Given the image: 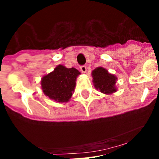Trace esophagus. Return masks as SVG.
I'll list each match as a JSON object with an SVG mask.
<instances>
[{"mask_svg":"<svg viewBox=\"0 0 159 159\" xmlns=\"http://www.w3.org/2000/svg\"><path fill=\"white\" fill-rule=\"evenodd\" d=\"M80 69H81V71L82 72V73H86V72H87V67H86V66H81V67H80Z\"/></svg>","mask_w":159,"mask_h":159,"instance_id":"34e87169","label":"esophagus"}]
</instances>
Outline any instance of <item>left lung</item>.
I'll list each match as a JSON object with an SVG mask.
<instances>
[{"label":"left lung","mask_w":159,"mask_h":159,"mask_svg":"<svg viewBox=\"0 0 159 159\" xmlns=\"http://www.w3.org/2000/svg\"><path fill=\"white\" fill-rule=\"evenodd\" d=\"M94 87L96 90L106 95H111L117 91L116 83L117 78L116 75L110 74L106 68L102 67H96L92 71Z\"/></svg>","instance_id":"8db88e82"}]
</instances>
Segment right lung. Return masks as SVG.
Returning a JSON list of instances; mask_svg holds the SVG:
<instances>
[{
	"instance_id": "add662e5",
	"label": "right lung",
	"mask_w": 159,
	"mask_h": 159,
	"mask_svg": "<svg viewBox=\"0 0 159 159\" xmlns=\"http://www.w3.org/2000/svg\"><path fill=\"white\" fill-rule=\"evenodd\" d=\"M81 72L75 67L57 66L53 71L41 79V89L46 96L57 102H67L71 98L76 85L77 78Z\"/></svg>"
}]
</instances>
